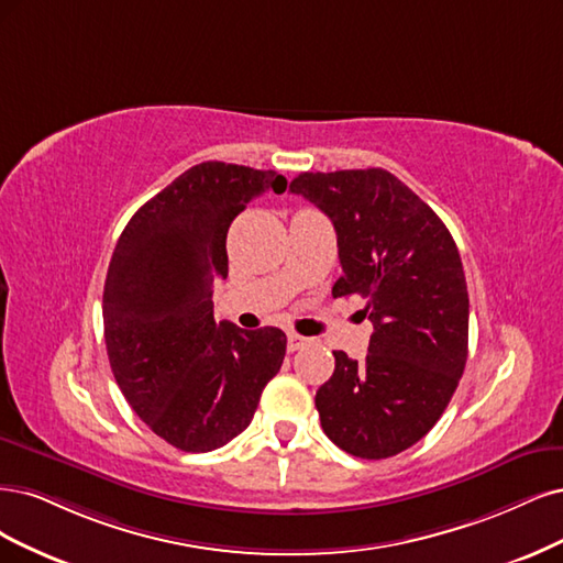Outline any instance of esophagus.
<instances>
[{
    "label": "esophagus",
    "instance_id": "34e87169",
    "mask_svg": "<svg viewBox=\"0 0 563 563\" xmlns=\"http://www.w3.org/2000/svg\"><path fill=\"white\" fill-rule=\"evenodd\" d=\"M308 341H311V339H306V336H301V334H287V351H299V349H303L306 346V343Z\"/></svg>",
    "mask_w": 563,
    "mask_h": 563
}]
</instances>
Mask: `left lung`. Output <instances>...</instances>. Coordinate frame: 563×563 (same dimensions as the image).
Wrapping results in <instances>:
<instances>
[{
  "instance_id": "8db88e82",
  "label": "left lung",
  "mask_w": 563,
  "mask_h": 563,
  "mask_svg": "<svg viewBox=\"0 0 563 563\" xmlns=\"http://www.w3.org/2000/svg\"><path fill=\"white\" fill-rule=\"evenodd\" d=\"M330 217L343 276L334 297L360 295L374 332L367 357L334 351L316 393L328 438L378 461L440 421L467 360V285L459 247L434 210L384 168L301 173L289 183Z\"/></svg>"
}]
</instances>
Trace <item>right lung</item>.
<instances>
[{"mask_svg":"<svg viewBox=\"0 0 563 563\" xmlns=\"http://www.w3.org/2000/svg\"><path fill=\"white\" fill-rule=\"evenodd\" d=\"M274 170L206 161L144 203L107 268L102 320L112 374L161 440L203 453L241 434L283 365L278 328L217 322L212 287L229 274L227 231Z\"/></svg>","mask_w":563,"mask_h":563,"instance_id":"right-lung-1","label":"right lung"}]
</instances>
